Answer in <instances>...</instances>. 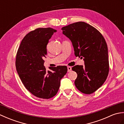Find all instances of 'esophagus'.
I'll return each mask as SVG.
<instances>
[{"label":"esophagus","instance_id":"1","mask_svg":"<svg viewBox=\"0 0 124 124\" xmlns=\"http://www.w3.org/2000/svg\"><path fill=\"white\" fill-rule=\"evenodd\" d=\"M67 68H68V72H70L71 71V70H72V68H71V67L68 66Z\"/></svg>","mask_w":124,"mask_h":124}]
</instances>
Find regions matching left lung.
<instances>
[{
  "mask_svg": "<svg viewBox=\"0 0 124 124\" xmlns=\"http://www.w3.org/2000/svg\"><path fill=\"white\" fill-rule=\"evenodd\" d=\"M63 33L71 41L75 55L83 59L85 66L75 65L77 73L75 86L81 93L91 94L106 80L109 71L108 51L102 34L84 22L72 23L62 28Z\"/></svg>",
  "mask_w": 124,
  "mask_h": 124,
  "instance_id": "left-lung-1",
  "label": "left lung"
}]
</instances>
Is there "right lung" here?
<instances>
[{"mask_svg": "<svg viewBox=\"0 0 124 124\" xmlns=\"http://www.w3.org/2000/svg\"><path fill=\"white\" fill-rule=\"evenodd\" d=\"M56 30L51 28L31 31L21 43L16 56L15 66L26 89L39 98L49 99L57 93L61 79L67 72L66 66L49 67L47 71L44 59L49 39Z\"/></svg>", "mask_w": 124, "mask_h": 124, "instance_id": "add662e5", "label": "right lung"}]
</instances>
